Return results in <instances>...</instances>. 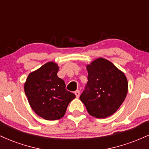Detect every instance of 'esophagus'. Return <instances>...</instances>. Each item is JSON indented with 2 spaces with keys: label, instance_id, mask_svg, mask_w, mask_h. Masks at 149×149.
Instances as JSON below:
<instances>
[{
  "label": "esophagus",
  "instance_id": "esophagus-1",
  "mask_svg": "<svg viewBox=\"0 0 149 149\" xmlns=\"http://www.w3.org/2000/svg\"><path fill=\"white\" fill-rule=\"evenodd\" d=\"M74 94L76 95V98H78V97H79V96H80V91H79V90H76V91L74 92Z\"/></svg>",
  "mask_w": 149,
  "mask_h": 149
}]
</instances>
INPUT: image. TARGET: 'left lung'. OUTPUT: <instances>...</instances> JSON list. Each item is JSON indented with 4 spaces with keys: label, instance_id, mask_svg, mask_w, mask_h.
Masks as SVG:
<instances>
[{
    "label": "left lung",
    "instance_id": "1",
    "mask_svg": "<svg viewBox=\"0 0 149 149\" xmlns=\"http://www.w3.org/2000/svg\"><path fill=\"white\" fill-rule=\"evenodd\" d=\"M88 83L80 100L90 115L105 118L113 115L124 102L128 83L125 75L111 61L98 58L87 65Z\"/></svg>",
    "mask_w": 149,
    "mask_h": 149
}]
</instances>
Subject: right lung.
<instances>
[{
	"instance_id": "1",
	"label": "right lung",
	"mask_w": 149,
	"mask_h": 149,
	"mask_svg": "<svg viewBox=\"0 0 149 149\" xmlns=\"http://www.w3.org/2000/svg\"><path fill=\"white\" fill-rule=\"evenodd\" d=\"M59 66L49 61L27 77L24 92L38 116L47 120L61 118L70 102L76 97L66 90L64 81L57 76Z\"/></svg>"
}]
</instances>
